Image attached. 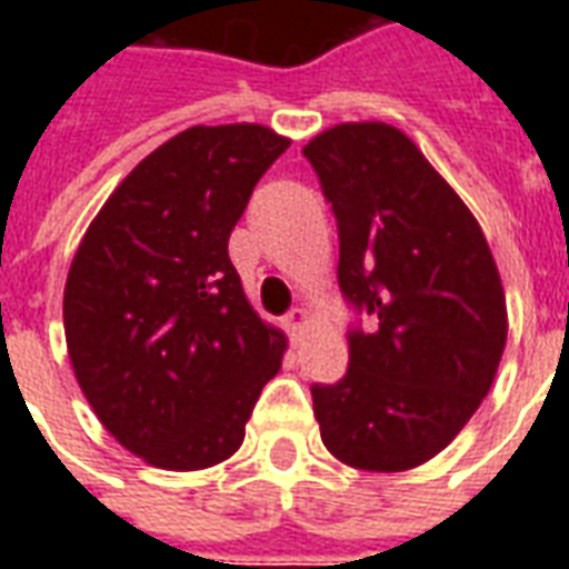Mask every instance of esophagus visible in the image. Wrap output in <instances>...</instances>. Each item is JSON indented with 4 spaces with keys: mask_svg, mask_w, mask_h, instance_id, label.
I'll return each mask as SVG.
<instances>
[{
    "mask_svg": "<svg viewBox=\"0 0 569 569\" xmlns=\"http://www.w3.org/2000/svg\"><path fill=\"white\" fill-rule=\"evenodd\" d=\"M307 321H310L307 319V312H303L301 307H295V310L286 316V330H289V337L301 339V333L307 330Z\"/></svg>",
    "mask_w": 569,
    "mask_h": 569,
    "instance_id": "esophagus-1",
    "label": "esophagus"
}]
</instances>
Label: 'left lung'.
Here are the masks:
<instances>
[{
    "instance_id": "8db88e82",
    "label": "left lung",
    "mask_w": 569,
    "mask_h": 569,
    "mask_svg": "<svg viewBox=\"0 0 569 569\" xmlns=\"http://www.w3.org/2000/svg\"><path fill=\"white\" fill-rule=\"evenodd\" d=\"M333 206L339 286L372 312L346 378L312 387L321 442L366 472L440 455L493 387L508 339L496 259L476 214L401 129L337 123L303 147Z\"/></svg>"
}]
</instances>
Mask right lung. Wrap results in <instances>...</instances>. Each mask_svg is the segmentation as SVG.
Segmentation results:
<instances>
[{"label":"right lung","mask_w":569,"mask_h":569,"mask_svg":"<svg viewBox=\"0 0 569 569\" xmlns=\"http://www.w3.org/2000/svg\"><path fill=\"white\" fill-rule=\"evenodd\" d=\"M289 144L262 123L186 129L123 177L76 248L67 355L106 431L150 467L232 458L283 366L286 333L250 307L227 241Z\"/></svg>","instance_id":"1"}]
</instances>
